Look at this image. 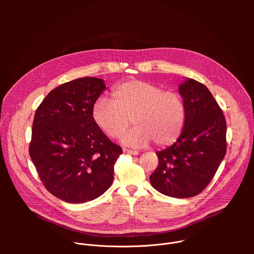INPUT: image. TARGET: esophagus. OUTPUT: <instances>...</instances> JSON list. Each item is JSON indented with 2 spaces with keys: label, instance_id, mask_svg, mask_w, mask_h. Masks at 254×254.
I'll return each instance as SVG.
<instances>
[{
  "label": "esophagus",
  "instance_id": "34e87169",
  "mask_svg": "<svg viewBox=\"0 0 254 254\" xmlns=\"http://www.w3.org/2000/svg\"><path fill=\"white\" fill-rule=\"evenodd\" d=\"M124 153H126V154H128V155H133V156H136V155H138V152H136V151H133V150H128V149H124Z\"/></svg>",
  "mask_w": 254,
  "mask_h": 254
}]
</instances>
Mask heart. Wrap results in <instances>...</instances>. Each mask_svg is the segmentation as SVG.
I'll use <instances>...</instances> for the list:
<instances>
[{"mask_svg":"<svg viewBox=\"0 0 254 254\" xmlns=\"http://www.w3.org/2000/svg\"><path fill=\"white\" fill-rule=\"evenodd\" d=\"M112 96L113 100L97 98L91 112L94 124L110 137L120 138L132 121L136 127L123 137L127 146L144 147L154 140L166 147L182 133L186 107L179 93L152 82L128 80L115 86Z\"/></svg>","mask_w":254,"mask_h":254,"instance_id":"heart-1","label":"heart"}]
</instances>
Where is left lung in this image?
I'll return each mask as SVG.
<instances>
[{"instance_id":"obj_1","label":"left lung","mask_w":254,"mask_h":254,"mask_svg":"<svg viewBox=\"0 0 254 254\" xmlns=\"http://www.w3.org/2000/svg\"><path fill=\"white\" fill-rule=\"evenodd\" d=\"M186 107L182 133L171 147L157 152L159 164L152 186L174 198L200 194L226 154V121L209 89L192 78L179 85Z\"/></svg>"}]
</instances>
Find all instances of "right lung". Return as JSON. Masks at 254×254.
<instances>
[{
  "label": "right lung",
  "instance_id": "obj_1",
  "mask_svg": "<svg viewBox=\"0 0 254 254\" xmlns=\"http://www.w3.org/2000/svg\"><path fill=\"white\" fill-rule=\"evenodd\" d=\"M103 79L78 78L51 90L35 113L29 154L45 188L67 203H84L113 184L123 154L92 120Z\"/></svg>",
  "mask_w": 254,
  "mask_h": 254
}]
</instances>
